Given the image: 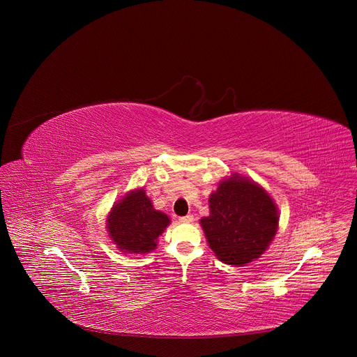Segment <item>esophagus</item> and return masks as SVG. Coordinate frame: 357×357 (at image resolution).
Wrapping results in <instances>:
<instances>
[{"label": "esophagus", "mask_w": 357, "mask_h": 357, "mask_svg": "<svg viewBox=\"0 0 357 357\" xmlns=\"http://www.w3.org/2000/svg\"><path fill=\"white\" fill-rule=\"evenodd\" d=\"M179 222H181V223H192V222H193V216H192V215L182 216V218H179Z\"/></svg>", "instance_id": "esophagus-1"}]
</instances>
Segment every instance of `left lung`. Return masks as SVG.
Segmentation results:
<instances>
[{
    "label": "left lung",
    "instance_id": "1",
    "mask_svg": "<svg viewBox=\"0 0 357 357\" xmlns=\"http://www.w3.org/2000/svg\"><path fill=\"white\" fill-rule=\"evenodd\" d=\"M209 216L202 218L215 256L229 266L260 259L278 230V208L271 195L248 176L231 174L209 196Z\"/></svg>",
    "mask_w": 357,
    "mask_h": 357
}]
</instances>
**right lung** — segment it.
Here are the masks:
<instances>
[{
  "label": "right lung",
  "instance_id": "1",
  "mask_svg": "<svg viewBox=\"0 0 357 357\" xmlns=\"http://www.w3.org/2000/svg\"><path fill=\"white\" fill-rule=\"evenodd\" d=\"M171 219L152 205L144 188H135L117 200L110 209L106 229L112 243L123 252L148 254L158 245V237Z\"/></svg>",
  "mask_w": 357,
  "mask_h": 357
}]
</instances>
